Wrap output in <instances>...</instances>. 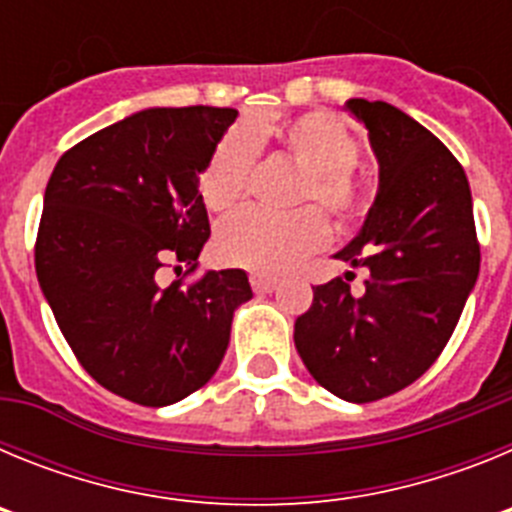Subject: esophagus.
Here are the masks:
<instances>
[{"mask_svg": "<svg viewBox=\"0 0 512 512\" xmlns=\"http://www.w3.org/2000/svg\"><path fill=\"white\" fill-rule=\"evenodd\" d=\"M279 279L269 277V274H251V287L256 292H271V289H277Z\"/></svg>", "mask_w": 512, "mask_h": 512, "instance_id": "1", "label": "esophagus"}]
</instances>
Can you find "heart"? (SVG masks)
Returning <instances> with one entry per match:
<instances>
[{"label": "heart", "mask_w": 512, "mask_h": 512, "mask_svg": "<svg viewBox=\"0 0 512 512\" xmlns=\"http://www.w3.org/2000/svg\"><path fill=\"white\" fill-rule=\"evenodd\" d=\"M277 140L284 156L305 169L297 202H318L338 225L356 223L364 212V192L354 179L359 140L333 112H305L282 125H248L217 143L202 174V197L212 210H228L248 189L256 146ZM328 223L315 207L289 215L246 207L228 215L215 233V251L225 264L253 271H287L307 253L328 243Z\"/></svg>", "instance_id": "1"}]
</instances>
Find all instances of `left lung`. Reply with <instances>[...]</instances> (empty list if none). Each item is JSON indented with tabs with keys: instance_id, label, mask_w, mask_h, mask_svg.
<instances>
[{
	"instance_id": "1",
	"label": "left lung",
	"mask_w": 512,
	"mask_h": 512,
	"mask_svg": "<svg viewBox=\"0 0 512 512\" xmlns=\"http://www.w3.org/2000/svg\"><path fill=\"white\" fill-rule=\"evenodd\" d=\"M346 110L369 130L379 189L364 228L336 259L369 277L361 295L341 277L312 287L295 346L320 387L374 402L405 390L441 356L477 282L479 243L454 153L387 102L348 99Z\"/></svg>"
}]
</instances>
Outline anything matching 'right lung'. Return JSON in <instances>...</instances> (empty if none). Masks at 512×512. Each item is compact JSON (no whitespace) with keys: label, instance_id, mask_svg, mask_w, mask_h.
<instances>
[{"label":"right lung","instance_id":"obj_1","mask_svg":"<svg viewBox=\"0 0 512 512\" xmlns=\"http://www.w3.org/2000/svg\"><path fill=\"white\" fill-rule=\"evenodd\" d=\"M235 117L205 104L135 112L69 148L45 187L35 241L45 300L89 377L146 408L210 382L233 312L253 297L243 269L156 282L171 261L197 269L210 238L200 174Z\"/></svg>","mask_w":512,"mask_h":512}]
</instances>
